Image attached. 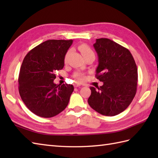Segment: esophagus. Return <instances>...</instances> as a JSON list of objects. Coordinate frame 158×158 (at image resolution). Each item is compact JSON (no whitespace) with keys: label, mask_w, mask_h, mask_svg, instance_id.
<instances>
[{"label":"esophagus","mask_w":158,"mask_h":158,"mask_svg":"<svg viewBox=\"0 0 158 158\" xmlns=\"http://www.w3.org/2000/svg\"><path fill=\"white\" fill-rule=\"evenodd\" d=\"M81 85V83H77L76 84H75V87L76 88H77V87H79V86H80Z\"/></svg>","instance_id":"1"}]
</instances>
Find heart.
Returning <instances> with one entry per match:
<instances>
[{
    "mask_svg": "<svg viewBox=\"0 0 158 158\" xmlns=\"http://www.w3.org/2000/svg\"><path fill=\"white\" fill-rule=\"evenodd\" d=\"M79 50L80 51V52L81 53V54L83 55V56L84 57L85 56H87L88 54H89V53H94L93 51L92 50V49L89 48V47L88 45H87L85 44H82V45H80L79 46ZM70 50H69L68 52H67V53H66V56H65V58H64V61L66 62L67 61V59H68V57L70 54ZM75 77L76 79L77 80H81L83 79V75H81V74H79V73H77L75 74Z\"/></svg>",
    "mask_w": 158,
    "mask_h": 158,
    "instance_id": "1",
    "label": "heart"
}]
</instances>
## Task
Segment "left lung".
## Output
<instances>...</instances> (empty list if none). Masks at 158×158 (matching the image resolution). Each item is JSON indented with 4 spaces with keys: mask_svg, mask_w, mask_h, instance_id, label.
Segmentation results:
<instances>
[{
    "mask_svg": "<svg viewBox=\"0 0 158 158\" xmlns=\"http://www.w3.org/2000/svg\"><path fill=\"white\" fill-rule=\"evenodd\" d=\"M94 48L98 60L96 77L103 85L97 89L90 87L88 104L101 115H118L136 95L138 70L135 61L128 49L109 39H97Z\"/></svg>",
    "mask_w": 158,
    "mask_h": 158,
    "instance_id": "left-lung-1",
    "label": "left lung"
}]
</instances>
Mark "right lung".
<instances>
[{"instance_id": "1", "label": "right lung", "mask_w": 158, "mask_h": 158, "mask_svg": "<svg viewBox=\"0 0 158 158\" xmlns=\"http://www.w3.org/2000/svg\"><path fill=\"white\" fill-rule=\"evenodd\" d=\"M73 40H48L31 50L20 68L19 93L23 103L35 115L52 117L65 109L74 90L73 85H56V73L64 66Z\"/></svg>"}]
</instances>
